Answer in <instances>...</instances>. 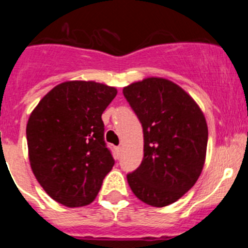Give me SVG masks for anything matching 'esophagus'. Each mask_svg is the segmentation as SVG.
Here are the masks:
<instances>
[{
  "label": "esophagus",
  "mask_w": 248,
  "mask_h": 248,
  "mask_svg": "<svg viewBox=\"0 0 248 248\" xmlns=\"http://www.w3.org/2000/svg\"><path fill=\"white\" fill-rule=\"evenodd\" d=\"M115 153H117L118 155H120V153H122V146H117V148H115Z\"/></svg>",
  "instance_id": "34e87169"
}]
</instances>
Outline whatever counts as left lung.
<instances>
[{
	"label": "left lung",
	"instance_id": "left-lung-1",
	"mask_svg": "<svg viewBox=\"0 0 248 248\" xmlns=\"http://www.w3.org/2000/svg\"><path fill=\"white\" fill-rule=\"evenodd\" d=\"M123 94L144 133V159L126 175L129 186L148 205H170L202 171L209 137L205 117L189 94L164 78L133 83Z\"/></svg>",
	"mask_w": 248,
	"mask_h": 248
}]
</instances>
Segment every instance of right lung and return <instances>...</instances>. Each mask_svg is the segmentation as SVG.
Segmentation results:
<instances>
[{
	"label": "right lung",
	"mask_w": 248,
	"mask_h": 248,
	"mask_svg": "<svg viewBox=\"0 0 248 248\" xmlns=\"http://www.w3.org/2000/svg\"><path fill=\"white\" fill-rule=\"evenodd\" d=\"M115 95L117 89L100 83L64 82L31 114L26 129L31 168L57 202L79 207L97 198L115 163L102 120Z\"/></svg>",
	"instance_id": "1"
}]
</instances>
